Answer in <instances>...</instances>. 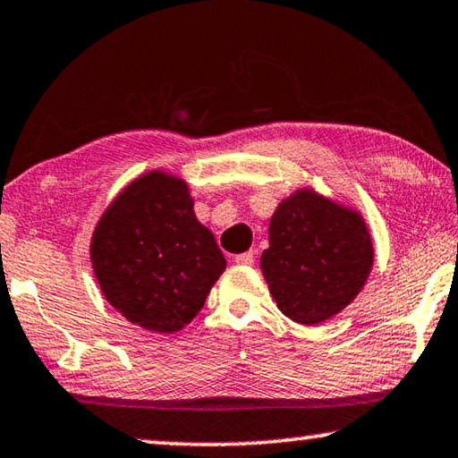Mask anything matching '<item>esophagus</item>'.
Instances as JSON below:
<instances>
[{
	"mask_svg": "<svg viewBox=\"0 0 458 458\" xmlns=\"http://www.w3.org/2000/svg\"><path fill=\"white\" fill-rule=\"evenodd\" d=\"M234 263L236 265H255V252L249 250V252H242V255H236Z\"/></svg>",
	"mask_w": 458,
	"mask_h": 458,
	"instance_id": "esophagus-1",
	"label": "esophagus"
}]
</instances>
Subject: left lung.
<instances>
[{
  "label": "left lung",
  "instance_id": "1",
  "mask_svg": "<svg viewBox=\"0 0 458 458\" xmlns=\"http://www.w3.org/2000/svg\"><path fill=\"white\" fill-rule=\"evenodd\" d=\"M373 267V242L362 217L301 190L279 203L268 224L260 268L279 310L314 326L344 310Z\"/></svg>",
  "mask_w": 458,
  "mask_h": 458
}]
</instances>
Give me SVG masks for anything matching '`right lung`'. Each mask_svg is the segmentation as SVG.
Masks as SVG:
<instances>
[{
    "mask_svg": "<svg viewBox=\"0 0 458 458\" xmlns=\"http://www.w3.org/2000/svg\"><path fill=\"white\" fill-rule=\"evenodd\" d=\"M101 292L130 322L171 334L190 324L226 268L183 181L152 171L101 216L91 241Z\"/></svg>",
    "mask_w": 458,
    "mask_h": 458,
    "instance_id": "obj_1",
    "label": "right lung"
}]
</instances>
